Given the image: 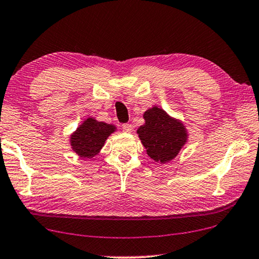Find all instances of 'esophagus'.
Masks as SVG:
<instances>
[{
    "instance_id": "34e87169",
    "label": "esophagus",
    "mask_w": 259,
    "mask_h": 259,
    "mask_svg": "<svg viewBox=\"0 0 259 259\" xmlns=\"http://www.w3.org/2000/svg\"><path fill=\"white\" fill-rule=\"evenodd\" d=\"M122 131H124L125 133H131L133 131V126L131 124H124L122 125Z\"/></svg>"
}]
</instances>
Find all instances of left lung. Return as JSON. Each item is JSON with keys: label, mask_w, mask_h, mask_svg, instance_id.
<instances>
[{"label": "left lung", "mask_w": 259, "mask_h": 259, "mask_svg": "<svg viewBox=\"0 0 259 259\" xmlns=\"http://www.w3.org/2000/svg\"><path fill=\"white\" fill-rule=\"evenodd\" d=\"M143 119L145 124L139 127L137 133L148 156L163 164L174 160L188 142L184 124L157 106L147 110Z\"/></svg>", "instance_id": "1"}]
</instances>
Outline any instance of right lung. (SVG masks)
<instances>
[{"instance_id": "1", "label": "right lung", "mask_w": 259, "mask_h": 259, "mask_svg": "<svg viewBox=\"0 0 259 259\" xmlns=\"http://www.w3.org/2000/svg\"><path fill=\"white\" fill-rule=\"evenodd\" d=\"M116 131L117 127L112 124L98 121L93 117L87 118L70 135L71 149L79 157L93 158L101 152L107 138Z\"/></svg>"}]
</instances>
